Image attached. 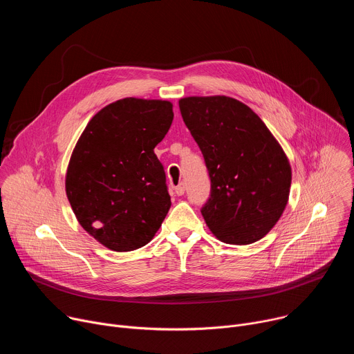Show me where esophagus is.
Returning a JSON list of instances; mask_svg holds the SVG:
<instances>
[{"instance_id":"34e87169","label":"esophagus","mask_w":354,"mask_h":354,"mask_svg":"<svg viewBox=\"0 0 354 354\" xmlns=\"http://www.w3.org/2000/svg\"><path fill=\"white\" fill-rule=\"evenodd\" d=\"M175 193L178 196H182L185 193V183H179L178 186H175Z\"/></svg>"}]
</instances>
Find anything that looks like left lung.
Here are the masks:
<instances>
[{
	"label": "left lung",
	"instance_id": "left-lung-1",
	"mask_svg": "<svg viewBox=\"0 0 354 354\" xmlns=\"http://www.w3.org/2000/svg\"><path fill=\"white\" fill-rule=\"evenodd\" d=\"M179 109L209 172L210 196L200 212L210 231L225 243L263 238L290 193L291 168L280 144L236 99L190 96Z\"/></svg>",
	"mask_w": 354,
	"mask_h": 354
}]
</instances>
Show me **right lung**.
Here are the masks:
<instances>
[{
	"label": "right lung",
	"mask_w": 354,
	"mask_h": 354,
	"mask_svg": "<svg viewBox=\"0 0 354 354\" xmlns=\"http://www.w3.org/2000/svg\"><path fill=\"white\" fill-rule=\"evenodd\" d=\"M172 120L167 100L124 97L91 119L73 151L66 176L70 205L82 228L112 250L147 245L169 212L154 148Z\"/></svg>",
	"instance_id": "right-lung-1"
}]
</instances>
